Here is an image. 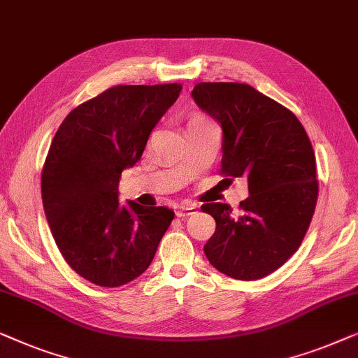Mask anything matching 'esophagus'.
<instances>
[{"label":"esophagus","instance_id":"obj_1","mask_svg":"<svg viewBox=\"0 0 358 358\" xmlns=\"http://www.w3.org/2000/svg\"><path fill=\"white\" fill-rule=\"evenodd\" d=\"M196 210V204H186L181 206L177 210V217H186V215H191Z\"/></svg>","mask_w":358,"mask_h":358}]
</instances>
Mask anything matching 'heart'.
Listing matches in <instances>:
<instances>
[{
  "instance_id": "obj_1",
  "label": "heart",
  "mask_w": 358,
  "mask_h": 358,
  "mask_svg": "<svg viewBox=\"0 0 358 358\" xmlns=\"http://www.w3.org/2000/svg\"><path fill=\"white\" fill-rule=\"evenodd\" d=\"M201 120H206V118H203V117H194L193 120H189V122H201Z\"/></svg>"
}]
</instances>
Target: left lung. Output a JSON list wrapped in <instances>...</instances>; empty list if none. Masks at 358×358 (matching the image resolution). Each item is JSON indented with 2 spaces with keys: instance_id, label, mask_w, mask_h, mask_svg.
<instances>
[{
  "instance_id": "8db88e82",
  "label": "left lung",
  "mask_w": 358,
  "mask_h": 358,
  "mask_svg": "<svg viewBox=\"0 0 358 358\" xmlns=\"http://www.w3.org/2000/svg\"><path fill=\"white\" fill-rule=\"evenodd\" d=\"M191 95L222 127L220 175L245 177L250 191L238 217L229 204L201 206L215 220L206 258L229 278H266L299 250L315 214L318 180L308 134L289 108L248 84L199 83Z\"/></svg>"
}]
</instances>
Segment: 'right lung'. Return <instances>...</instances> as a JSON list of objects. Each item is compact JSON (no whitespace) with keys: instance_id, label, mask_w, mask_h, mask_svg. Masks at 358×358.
Wrapping results in <instances>:
<instances>
[{"instance_id":"1","label":"right lung","mask_w":358,"mask_h":358,"mask_svg":"<svg viewBox=\"0 0 358 358\" xmlns=\"http://www.w3.org/2000/svg\"><path fill=\"white\" fill-rule=\"evenodd\" d=\"M180 92L177 83L115 85L74 108L52 141L42 170L45 215L69 268L95 285L139 278L175 217L164 206H122L118 183Z\"/></svg>"}]
</instances>
